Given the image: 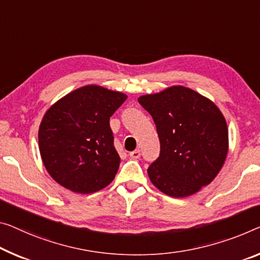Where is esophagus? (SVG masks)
I'll use <instances>...</instances> for the list:
<instances>
[{
  "mask_svg": "<svg viewBox=\"0 0 260 260\" xmlns=\"http://www.w3.org/2000/svg\"><path fill=\"white\" fill-rule=\"evenodd\" d=\"M129 155L133 159H139V158H141V151L135 150V151H133V152H130Z\"/></svg>",
  "mask_w": 260,
  "mask_h": 260,
  "instance_id": "1",
  "label": "esophagus"
}]
</instances>
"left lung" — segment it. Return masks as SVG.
I'll return each mask as SVG.
<instances>
[{
	"label": "left lung",
	"instance_id": "left-lung-1",
	"mask_svg": "<svg viewBox=\"0 0 260 260\" xmlns=\"http://www.w3.org/2000/svg\"><path fill=\"white\" fill-rule=\"evenodd\" d=\"M138 102L152 116L160 142L159 157L147 169L151 182L173 198L209 185L228 153V127L218 108L182 86L144 95Z\"/></svg>",
	"mask_w": 260,
	"mask_h": 260
}]
</instances>
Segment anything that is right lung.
<instances>
[{"mask_svg": "<svg viewBox=\"0 0 260 260\" xmlns=\"http://www.w3.org/2000/svg\"><path fill=\"white\" fill-rule=\"evenodd\" d=\"M126 95L86 86L54 103L39 126V151L47 172L75 193H94L114 180L119 155L109 119Z\"/></svg>", "mask_w": 260, "mask_h": 260, "instance_id": "add662e5", "label": "right lung"}]
</instances>
